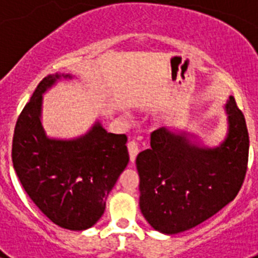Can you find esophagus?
<instances>
[{
  "label": "esophagus",
  "instance_id": "34e87169",
  "mask_svg": "<svg viewBox=\"0 0 258 258\" xmlns=\"http://www.w3.org/2000/svg\"><path fill=\"white\" fill-rule=\"evenodd\" d=\"M127 151H129V157H131V161L133 163L136 160L137 155L140 152V147H138V143L136 141H131L127 143Z\"/></svg>",
  "mask_w": 258,
  "mask_h": 258
}]
</instances>
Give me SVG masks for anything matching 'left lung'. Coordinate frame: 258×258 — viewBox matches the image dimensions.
I'll return each instance as SVG.
<instances>
[{
	"label": "left lung",
	"instance_id": "left-lung-1",
	"mask_svg": "<svg viewBox=\"0 0 258 258\" xmlns=\"http://www.w3.org/2000/svg\"><path fill=\"white\" fill-rule=\"evenodd\" d=\"M225 109L229 129L218 147H200L186 133L160 127L152 132L151 147L137 156L140 208L157 231L192 229L238 195L247 173L249 137L234 97Z\"/></svg>",
	"mask_w": 258,
	"mask_h": 258
}]
</instances>
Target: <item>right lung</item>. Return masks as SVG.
<instances>
[{
    "instance_id": "add662e5",
    "label": "right lung",
    "mask_w": 258,
    "mask_h": 258,
    "mask_svg": "<svg viewBox=\"0 0 258 258\" xmlns=\"http://www.w3.org/2000/svg\"><path fill=\"white\" fill-rule=\"evenodd\" d=\"M60 77L72 79L46 76L20 112L11 157L23 188L38 209L58 226L80 231L104 213L109 191L129 163L127 138L107 133L101 122L76 140L47 138L41 124L42 94Z\"/></svg>"
}]
</instances>
